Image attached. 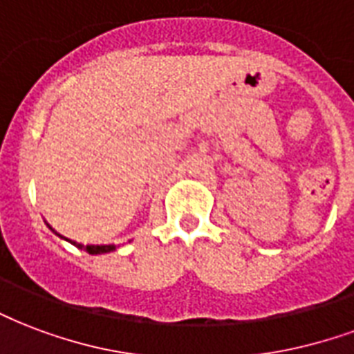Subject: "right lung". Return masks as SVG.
<instances>
[{"mask_svg": "<svg viewBox=\"0 0 354 354\" xmlns=\"http://www.w3.org/2000/svg\"><path fill=\"white\" fill-rule=\"evenodd\" d=\"M56 234H57V232H56ZM57 236L64 238V236H62V234H57ZM65 240H67V238H65ZM67 242H71V243H73V245H77V248H80V250H82V248H84L82 243L73 242V240H67ZM84 250L88 251L90 255H99V253H109V251H114V250H116V245H114V243H111V245H86Z\"/></svg>", "mask_w": 354, "mask_h": 354, "instance_id": "add662e5", "label": "right lung"}]
</instances>
